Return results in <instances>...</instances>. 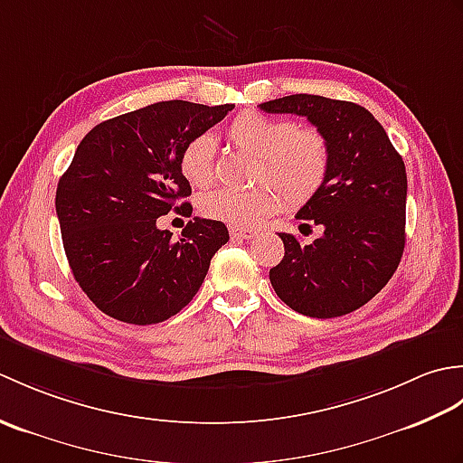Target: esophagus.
I'll use <instances>...</instances> for the list:
<instances>
[{"label": "esophagus", "instance_id": "34e87169", "mask_svg": "<svg viewBox=\"0 0 463 463\" xmlns=\"http://www.w3.org/2000/svg\"><path fill=\"white\" fill-rule=\"evenodd\" d=\"M231 237H232V239H244V241H250V239L257 237V231L241 229V226H231Z\"/></svg>", "mask_w": 463, "mask_h": 463}]
</instances>
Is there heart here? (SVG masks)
<instances>
[{"instance_id":"b5f03b06","label":"heart","mask_w":463,"mask_h":463,"mask_svg":"<svg viewBox=\"0 0 463 463\" xmlns=\"http://www.w3.org/2000/svg\"><path fill=\"white\" fill-rule=\"evenodd\" d=\"M237 149L257 156L252 189H214L201 196V213L232 226H257L264 216L308 203L326 181L330 151L317 129H298L297 123L259 111H242L226 129ZM214 141L199 135L183 146L179 166L186 183L206 186L213 181Z\"/></svg>"}]
</instances>
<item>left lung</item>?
I'll return each mask as SVG.
<instances>
[{"label":"left lung","instance_id":"1","mask_svg":"<svg viewBox=\"0 0 463 463\" xmlns=\"http://www.w3.org/2000/svg\"><path fill=\"white\" fill-rule=\"evenodd\" d=\"M259 107L307 117L330 151L326 181L297 213L298 221L318 224L322 237L300 244L279 232L284 257L270 269L272 288L304 317H344L376 297L400 264L406 244L404 161L362 105L298 93Z\"/></svg>","mask_w":463,"mask_h":463}]
</instances>
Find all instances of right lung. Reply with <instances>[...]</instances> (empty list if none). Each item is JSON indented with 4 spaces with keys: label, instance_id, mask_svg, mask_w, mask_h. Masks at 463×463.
<instances>
[{
    "label": "right lung",
    "instance_id": "1",
    "mask_svg": "<svg viewBox=\"0 0 463 463\" xmlns=\"http://www.w3.org/2000/svg\"><path fill=\"white\" fill-rule=\"evenodd\" d=\"M234 105L161 101L103 121L83 137L55 193L69 267L107 317L156 324L181 312L229 242L224 222H186L179 241L156 219L191 216L181 173L183 146L224 119Z\"/></svg>",
    "mask_w": 463,
    "mask_h": 463
}]
</instances>
